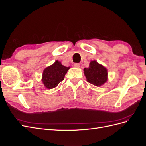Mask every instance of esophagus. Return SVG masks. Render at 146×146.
Segmentation results:
<instances>
[{
    "label": "esophagus",
    "mask_w": 146,
    "mask_h": 146,
    "mask_svg": "<svg viewBox=\"0 0 146 146\" xmlns=\"http://www.w3.org/2000/svg\"><path fill=\"white\" fill-rule=\"evenodd\" d=\"M74 67L78 68L80 67V63H75V64H74Z\"/></svg>",
    "instance_id": "esophagus-1"
}]
</instances>
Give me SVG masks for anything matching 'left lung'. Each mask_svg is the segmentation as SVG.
<instances>
[{
    "mask_svg": "<svg viewBox=\"0 0 146 146\" xmlns=\"http://www.w3.org/2000/svg\"><path fill=\"white\" fill-rule=\"evenodd\" d=\"M87 81L96 86H101L107 80V70L96 61H92L88 68L84 69Z\"/></svg>",
    "mask_w": 146,
    "mask_h": 146,
    "instance_id": "8db88e82",
    "label": "left lung"
}]
</instances>
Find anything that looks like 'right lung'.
Here are the masks:
<instances>
[{"label": "right lung", "instance_id": "obj_1", "mask_svg": "<svg viewBox=\"0 0 146 146\" xmlns=\"http://www.w3.org/2000/svg\"><path fill=\"white\" fill-rule=\"evenodd\" d=\"M69 67H66L58 61H56L52 65L46 68L43 71L42 81L48 89L56 87L64 80L66 74Z\"/></svg>", "mask_w": 146, "mask_h": 146}]
</instances>
